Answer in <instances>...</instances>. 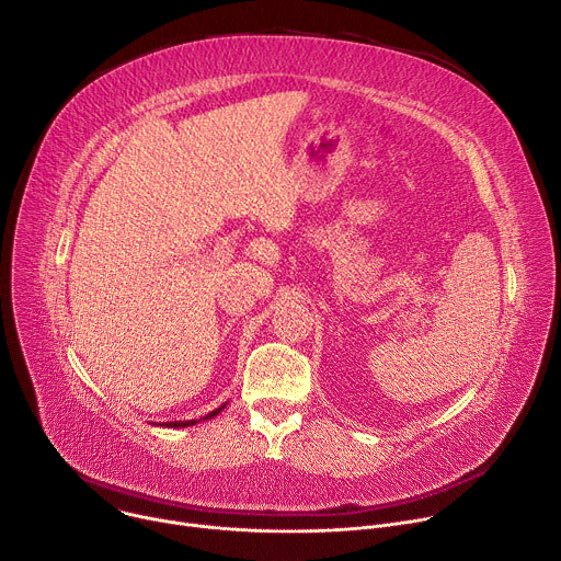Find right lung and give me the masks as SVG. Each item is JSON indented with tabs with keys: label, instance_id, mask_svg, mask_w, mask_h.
<instances>
[{
	"label": "right lung",
	"instance_id": "1",
	"mask_svg": "<svg viewBox=\"0 0 561 561\" xmlns=\"http://www.w3.org/2000/svg\"><path fill=\"white\" fill-rule=\"evenodd\" d=\"M226 409V404H221L219 409H215V411H210L204 420H210V417H215V415H219L221 411ZM199 420H186V422H162L159 426H167V428H186V426H195Z\"/></svg>",
	"mask_w": 561,
	"mask_h": 561
}]
</instances>
